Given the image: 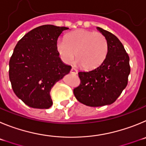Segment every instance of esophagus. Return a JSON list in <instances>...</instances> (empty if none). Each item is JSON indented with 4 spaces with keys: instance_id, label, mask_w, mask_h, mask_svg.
Returning <instances> with one entry per match:
<instances>
[{
    "instance_id": "34e87169",
    "label": "esophagus",
    "mask_w": 146,
    "mask_h": 146,
    "mask_svg": "<svg viewBox=\"0 0 146 146\" xmlns=\"http://www.w3.org/2000/svg\"><path fill=\"white\" fill-rule=\"evenodd\" d=\"M70 73H73V74H77V73H78V70H76L75 68H72L71 70H70Z\"/></svg>"
}]
</instances>
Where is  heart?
Returning a JSON list of instances; mask_svg holds the SVG:
<instances>
[{"label": "heart", "mask_w": 146, "mask_h": 146, "mask_svg": "<svg viewBox=\"0 0 146 146\" xmlns=\"http://www.w3.org/2000/svg\"><path fill=\"white\" fill-rule=\"evenodd\" d=\"M56 48L65 63H70L76 56L77 63L89 70L95 69L105 61L108 46L102 34L77 30L68 33L65 40L57 41Z\"/></svg>", "instance_id": "b5f03b06"}]
</instances>
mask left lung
I'll use <instances>...</instances> for the list:
<instances>
[{"mask_svg":"<svg viewBox=\"0 0 146 146\" xmlns=\"http://www.w3.org/2000/svg\"><path fill=\"white\" fill-rule=\"evenodd\" d=\"M108 46L105 61L95 69L80 71L81 84L73 89L80 102L91 107L112 104L126 88L130 73L129 57L123 44L111 33L97 27Z\"/></svg>","mask_w":146,"mask_h":146,"instance_id":"obj_1","label":"left lung"}]
</instances>
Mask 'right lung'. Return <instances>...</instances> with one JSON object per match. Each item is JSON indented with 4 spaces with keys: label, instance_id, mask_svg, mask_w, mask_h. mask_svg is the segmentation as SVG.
I'll list each match as a JSON object with an SVG mask.
<instances>
[{
    "label": "right lung",
    "instance_id": "add662e5",
    "mask_svg": "<svg viewBox=\"0 0 146 146\" xmlns=\"http://www.w3.org/2000/svg\"><path fill=\"white\" fill-rule=\"evenodd\" d=\"M68 29L40 26L16 45L9 61V79L14 92L27 106L48 109L53 104L51 89L71 69L62 61L56 48L59 36Z\"/></svg>",
    "mask_w": 146,
    "mask_h": 146
}]
</instances>
